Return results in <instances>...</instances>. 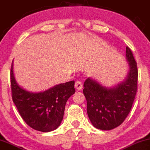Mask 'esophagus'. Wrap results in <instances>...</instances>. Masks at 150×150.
<instances>
[{
	"mask_svg": "<svg viewBox=\"0 0 150 150\" xmlns=\"http://www.w3.org/2000/svg\"><path fill=\"white\" fill-rule=\"evenodd\" d=\"M74 86H75L76 89L78 90V91H79L80 89H82V83L81 82H80L79 80H77V81L76 82Z\"/></svg>",
	"mask_w": 150,
	"mask_h": 150,
	"instance_id": "1",
	"label": "esophagus"
}]
</instances>
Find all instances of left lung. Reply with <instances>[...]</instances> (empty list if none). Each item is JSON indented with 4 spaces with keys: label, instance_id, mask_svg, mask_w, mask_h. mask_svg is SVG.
I'll return each instance as SVG.
<instances>
[{
    "label": "left lung",
    "instance_id": "obj_1",
    "mask_svg": "<svg viewBox=\"0 0 150 150\" xmlns=\"http://www.w3.org/2000/svg\"><path fill=\"white\" fill-rule=\"evenodd\" d=\"M129 66L125 79L116 85L106 86L88 77L84 83L83 93L87 102L86 111L93 127L110 131L122 124L131 111L137 90V63L129 47H126Z\"/></svg>",
    "mask_w": 150,
    "mask_h": 150
}]
</instances>
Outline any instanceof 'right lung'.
<instances>
[{"mask_svg": "<svg viewBox=\"0 0 150 150\" xmlns=\"http://www.w3.org/2000/svg\"><path fill=\"white\" fill-rule=\"evenodd\" d=\"M74 80L56 84L40 92H32L17 83L11 69L12 98L21 118L36 131L50 132L57 129L64 118L66 102L74 94Z\"/></svg>", "mask_w": 150, "mask_h": 150, "instance_id": "right-lung-1", "label": "right lung"}]
</instances>
